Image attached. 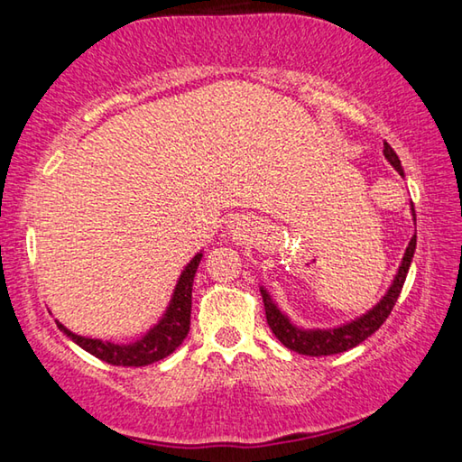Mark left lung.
Returning <instances> with one entry per match:
<instances>
[{"label": "left lung", "instance_id": "left-lung-1", "mask_svg": "<svg viewBox=\"0 0 462 462\" xmlns=\"http://www.w3.org/2000/svg\"><path fill=\"white\" fill-rule=\"evenodd\" d=\"M383 156H385L389 165L393 167L397 173L405 177L400 156L395 154L393 148H391L387 143L383 144ZM411 217H413V222H416L413 203H411ZM413 253H416V234H413L408 248H405L400 269H397L395 277H393V281H391V285L385 291V295H383L371 310H366L365 314H361L355 319H350V322L334 326V328H301V326L293 324L291 318H289L285 311L277 306V301L273 300L269 289L261 285L264 314H267L269 328L273 330V334L277 336V340H281L283 346H287L289 350H293V353H300V355L328 356V355H338V353H344V350L355 348L356 344L365 342L371 334L377 332L381 324L389 318L391 310H393L395 301H397V297H400V293H402L405 277H408Z\"/></svg>", "mask_w": 462, "mask_h": 462}]
</instances>
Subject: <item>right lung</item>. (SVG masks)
I'll use <instances>...</instances> for the list:
<instances>
[{
  "label": "right lung",
  "mask_w": 462,
  "mask_h": 462,
  "mask_svg": "<svg viewBox=\"0 0 462 462\" xmlns=\"http://www.w3.org/2000/svg\"><path fill=\"white\" fill-rule=\"evenodd\" d=\"M203 256V250H199L193 259L185 264L181 275L177 279V285L171 295V301L165 310V314L159 318L151 330L140 336L138 340L128 344H118L112 340L101 338H89V336H81L69 330L65 324L54 319L59 330L71 338L77 346L88 350L89 355L97 356L99 361L116 365V366H146L152 365L161 358L169 356L173 350L185 340L187 332H189V319H191V289H193V277L195 271L199 267V261Z\"/></svg>",
  "instance_id": "right-lung-1"
}]
</instances>
